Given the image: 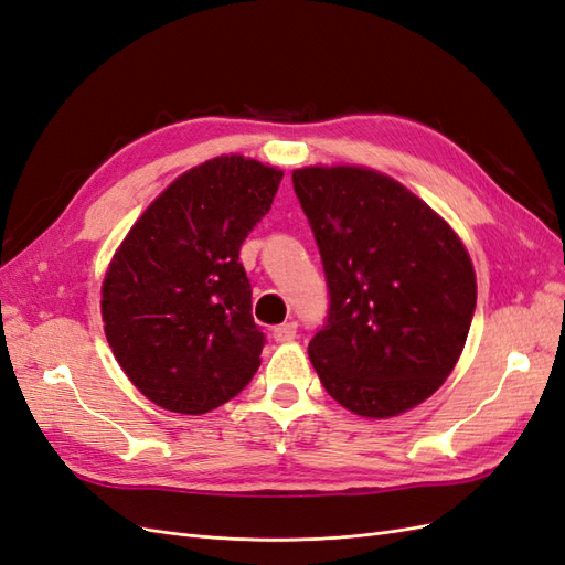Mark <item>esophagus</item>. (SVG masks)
I'll list each match as a JSON object with an SVG mask.
<instances>
[{"mask_svg": "<svg viewBox=\"0 0 565 565\" xmlns=\"http://www.w3.org/2000/svg\"><path fill=\"white\" fill-rule=\"evenodd\" d=\"M273 339H276L278 344H289V341H295L297 339V322L278 324V328L273 330Z\"/></svg>", "mask_w": 565, "mask_h": 565, "instance_id": "1", "label": "esophagus"}]
</instances>
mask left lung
Listing matches in <instances>:
<instances>
[{"label": "left lung", "mask_w": 565, "mask_h": 565, "mask_svg": "<svg viewBox=\"0 0 565 565\" xmlns=\"http://www.w3.org/2000/svg\"><path fill=\"white\" fill-rule=\"evenodd\" d=\"M292 183L330 287L311 363L353 415L398 417L434 396L465 351L471 256L446 218L377 169L309 164Z\"/></svg>", "instance_id": "obj_1"}]
</instances>
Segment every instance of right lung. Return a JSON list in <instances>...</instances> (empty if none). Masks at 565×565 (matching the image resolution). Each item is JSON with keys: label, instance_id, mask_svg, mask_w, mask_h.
<instances>
[{"label": "right lung", "instance_id": "add662e5", "mask_svg": "<svg viewBox=\"0 0 565 565\" xmlns=\"http://www.w3.org/2000/svg\"><path fill=\"white\" fill-rule=\"evenodd\" d=\"M282 169L218 156L188 169L125 235L100 285L115 361L148 401L204 415L262 365L241 245L270 210Z\"/></svg>", "mask_w": 565, "mask_h": 565}]
</instances>
